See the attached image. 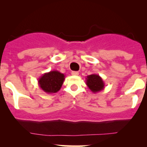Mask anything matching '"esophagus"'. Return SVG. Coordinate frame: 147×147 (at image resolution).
I'll list each match as a JSON object with an SVG mask.
<instances>
[{"label": "esophagus", "mask_w": 147, "mask_h": 147, "mask_svg": "<svg viewBox=\"0 0 147 147\" xmlns=\"http://www.w3.org/2000/svg\"><path fill=\"white\" fill-rule=\"evenodd\" d=\"M71 74H72V75H73V76L79 75V72L77 71H72Z\"/></svg>", "instance_id": "esophagus-1"}]
</instances>
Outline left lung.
<instances>
[{
    "instance_id": "8db88e82",
    "label": "left lung",
    "mask_w": 147,
    "mask_h": 147,
    "mask_svg": "<svg viewBox=\"0 0 147 147\" xmlns=\"http://www.w3.org/2000/svg\"><path fill=\"white\" fill-rule=\"evenodd\" d=\"M86 84L88 88L92 91L93 93L100 92L103 90L105 88V84L102 77L97 74L88 75L86 78Z\"/></svg>"
}]
</instances>
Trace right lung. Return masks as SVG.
<instances>
[{
    "mask_svg": "<svg viewBox=\"0 0 147 147\" xmlns=\"http://www.w3.org/2000/svg\"><path fill=\"white\" fill-rule=\"evenodd\" d=\"M65 75L58 70L45 72L38 79V86L48 94L56 93L63 85Z\"/></svg>",
    "mask_w": 147,
    "mask_h": 147,
    "instance_id": "1",
    "label": "right lung"
}]
</instances>
